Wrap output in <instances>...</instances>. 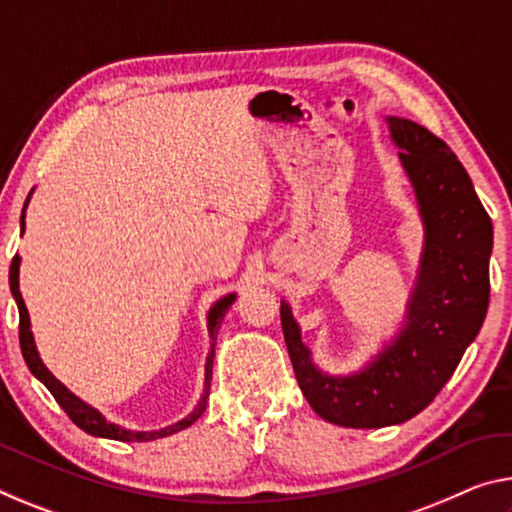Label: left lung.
<instances>
[{
  "label": "left lung",
  "mask_w": 512,
  "mask_h": 512,
  "mask_svg": "<svg viewBox=\"0 0 512 512\" xmlns=\"http://www.w3.org/2000/svg\"><path fill=\"white\" fill-rule=\"evenodd\" d=\"M424 221L426 243L408 321L376 360L351 376H328L310 360L282 300L280 321L296 380L316 415L346 428L408 421L453 376L490 303L492 221L449 145L412 120L387 118Z\"/></svg>",
  "instance_id": "left-lung-1"
}]
</instances>
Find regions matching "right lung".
<instances>
[{
  "label": "right lung",
  "instance_id": "right-lung-1",
  "mask_svg": "<svg viewBox=\"0 0 512 512\" xmlns=\"http://www.w3.org/2000/svg\"><path fill=\"white\" fill-rule=\"evenodd\" d=\"M29 202V198H27ZM27 202H24V207H27ZM20 227L24 232V209H22V218H20ZM18 273H20V257L15 255L13 262H11V271H8V285H11V294L15 298V303H18V312H20V348H22V358L27 362V367L31 369V373L43 383L47 389H50L52 396L56 399V403L61 405L63 410H66V415L75 421V424L81 428V431L97 435V437H109V440H120V442H150V440H157V437H166V435H173L177 431H182V428H189L193 421L200 419L202 412L207 408V396H209V380H212V362H214V346H212V353L207 355V364H205V392L200 396V403L196 405V410L191 412L189 417H184L182 421H177L173 426H166L161 428V431H127L123 426H116V424H109L107 419H104L100 412L91 405H86L81 399H77L75 394L68 392L66 387H63L59 380H56L47 367L40 360V355L36 351V344H34V335H31L29 330V312L27 307H24V300L20 294V285H18ZM234 294H227L225 298L218 300V303L209 310V335L212 339H216V332L218 326H221L223 316L227 312V307L234 303Z\"/></svg>",
  "mask_w": 512,
  "mask_h": 512
}]
</instances>
